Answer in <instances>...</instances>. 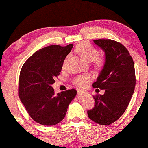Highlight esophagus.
<instances>
[{
	"label": "esophagus",
	"instance_id": "34e87169",
	"mask_svg": "<svg viewBox=\"0 0 148 148\" xmlns=\"http://www.w3.org/2000/svg\"><path fill=\"white\" fill-rule=\"evenodd\" d=\"M85 91H84V90H80V89H79V90H77V93L79 95H81V94H82L83 92H84Z\"/></svg>",
	"mask_w": 148,
	"mask_h": 148
}]
</instances>
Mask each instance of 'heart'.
I'll list each match as a JSON object with an SVG mask.
<instances>
[{"instance_id": "heart-1", "label": "heart", "mask_w": 148, "mask_h": 148, "mask_svg": "<svg viewBox=\"0 0 148 148\" xmlns=\"http://www.w3.org/2000/svg\"><path fill=\"white\" fill-rule=\"evenodd\" d=\"M76 51L79 54L80 56L87 62L95 61L96 67H100L103 65V59L101 58H97L99 55L98 50L88 44V42H81L79 45H78L76 47ZM90 80V76L88 74H83V75L75 76L72 79V82L76 86H79V87H84L88 84Z\"/></svg>"}]
</instances>
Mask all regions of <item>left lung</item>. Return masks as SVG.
I'll return each mask as SVG.
<instances>
[{
    "label": "left lung",
    "mask_w": 148,
    "mask_h": 148,
    "mask_svg": "<svg viewBox=\"0 0 148 148\" xmlns=\"http://www.w3.org/2000/svg\"><path fill=\"white\" fill-rule=\"evenodd\" d=\"M93 42L104 52L105 62L92 86L105 90V92L94 97L95 105L88 111V115L99 125H108L125 113L133 95L136 85L134 63L122 44L111 40Z\"/></svg>",
    "instance_id": "left-lung-1"
}]
</instances>
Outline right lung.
<instances>
[{"label": "right lung", "instance_id": "1", "mask_svg": "<svg viewBox=\"0 0 148 148\" xmlns=\"http://www.w3.org/2000/svg\"><path fill=\"white\" fill-rule=\"evenodd\" d=\"M72 44L51 45L37 51L23 64L19 76V97L30 116L42 125L51 126L63 120L74 89L56 94L51 85L60 74Z\"/></svg>", "mask_w": 148, "mask_h": 148}]
</instances>
